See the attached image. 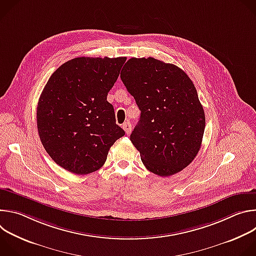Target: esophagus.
I'll list each match as a JSON object with an SVG mask.
<instances>
[{
	"mask_svg": "<svg viewBox=\"0 0 256 256\" xmlns=\"http://www.w3.org/2000/svg\"><path fill=\"white\" fill-rule=\"evenodd\" d=\"M122 128L124 130V132H126V134H130V132H132V124H130V122H124V124H122Z\"/></svg>",
	"mask_w": 256,
	"mask_h": 256,
	"instance_id": "obj_1",
	"label": "esophagus"
}]
</instances>
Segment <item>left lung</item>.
<instances>
[{"instance_id":"1","label":"left lung","mask_w":256,"mask_h":256,"mask_svg":"<svg viewBox=\"0 0 256 256\" xmlns=\"http://www.w3.org/2000/svg\"><path fill=\"white\" fill-rule=\"evenodd\" d=\"M122 72L140 110L130 140L142 162L163 177L184 170L198 155L206 126L192 81L177 66L154 58H132Z\"/></svg>"}]
</instances>
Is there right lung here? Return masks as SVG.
<instances>
[{
    "mask_svg": "<svg viewBox=\"0 0 256 256\" xmlns=\"http://www.w3.org/2000/svg\"><path fill=\"white\" fill-rule=\"evenodd\" d=\"M126 58H76L48 79L38 104V130L50 158L78 175L103 166L124 130L116 124L107 94Z\"/></svg>",
    "mask_w": 256,
    "mask_h": 256,
    "instance_id": "obj_1",
    "label": "right lung"
}]
</instances>
